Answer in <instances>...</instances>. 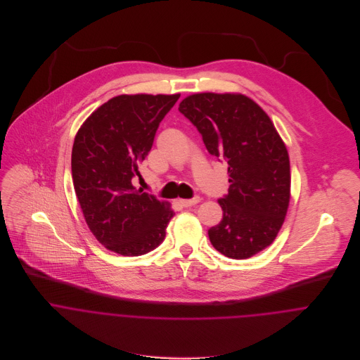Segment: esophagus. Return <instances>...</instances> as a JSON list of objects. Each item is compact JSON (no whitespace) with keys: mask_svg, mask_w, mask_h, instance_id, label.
<instances>
[{"mask_svg":"<svg viewBox=\"0 0 360 360\" xmlns=\"http://www.w3.org/2000/svg\"><path fill=\"white\" fill-rule=\"evenodd\" d=\"M179 202H180V205L184 206V207H190V206L195 205V204L200 202V197H194L191 200H180Z\"/></svg>","mask_w":360,"mask_h":360,"instance_id":"34e87169","label":"esophagus"}]
</instances>
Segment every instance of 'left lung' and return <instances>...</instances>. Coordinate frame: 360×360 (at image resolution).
I'll return each mask as SVG.
<instances>
[{"label":"left lung","instance_id":"obj_1","mask_svg":"<svg viewBox=\"0 0 360 360\" xmlns=\"http://www.w3.org/2000/svg\"><path fill=\"white\" fill-rule=\"evenodd\" d=\"M179 110L201 133L206 150L223 159L229 194L219 200L221 221L207 230L214 250L247 259L277 237L290 204V158L266 112L243 94L201 93Z\"/></svg>","mask_w":360,"mask_h":360}]
</instances>
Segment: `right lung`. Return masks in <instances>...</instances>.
Here are the masks:
<instances>
[{
  "mask_svg": "<svg viewBox=\"0 0 360 360\" xmlns=\"http://www.w3.org/2000/svg\"><path fill=\"white\" fill-rule=\"evenodd\" d=\"M173 96H117L79 129L72 150L76 197L89 229L109 251L139 257L165 240L174 212L169 202L136 190L131 179L151 151L155 133L177 103Z\"/></svg>",
  "mask_w": 360,
  "mask_h": 360,
  "instance_id": "right-lung-1",
  "label": "right lung"
}]
</instances>
